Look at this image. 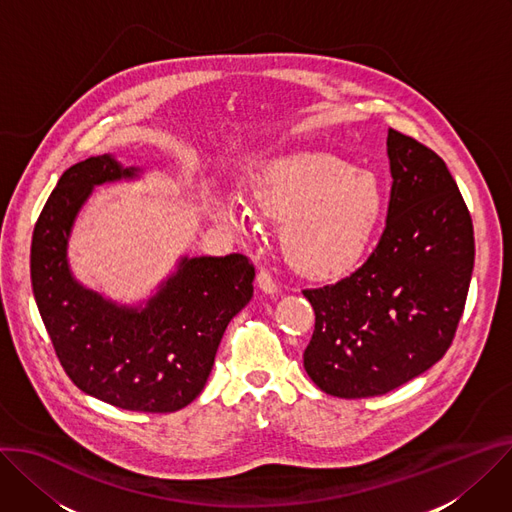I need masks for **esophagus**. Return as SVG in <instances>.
I'll use <instances>...</instances> for the list:
<instances>
[{"label": "esophagus", "instance_id": "esophagus-1", "mask_svg": "<svg viewBox=\"0 0 512 512\" xmlns=\"http://www.w3.org/2000/svg\"><path fill=\"white\" fill-rule=\"evenodd\" d=\"M257 284H259V288L265 292V294H277V282L273 280V275L267 271V269H261L259 273H257Z\"/></svg>", "mask_w": 512, "mask_h": 512}]
</instances>
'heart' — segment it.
I'll use <instances>...</instances> for the list:
<instances>
[{
	"label": "heart",
	"instance_id": "1",
	"mask_svg": "<svg viewBox=\"0 0 512 512\" xmlns=\"http://www.w3.org/2000/svg\"><path fill=\"white\" fill-rule=\"evenodd\" d=\"M249 198L257 212L284 222L282 249L304 275L329 277L349 269L367 249L384 210L378 177L329 153H298L251 175ZM216 218L241 226L243 218L208 192Z\"/></svg>",
	"mask_w": 512,
	"mask_h": 512
}]
</instances>
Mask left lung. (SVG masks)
Returning <instances> with one entry per match:
<instances>
[{"label":"left lung","instance_id":"obj_1","mask_svg":"<svg viewBox=\"0 0 512 512\" xmlns=\"http://www.w3.org/2000/svg\"><path fill=\"white\" fill-rule=\"evenodd\" d=\"M392 190L378 247L349 277L304 290L316 322L304 351L331 396H382L449 349L474 269V226L445 161L390 128Z\"/></svg>","mask_w":512,"mask_h":512}]
</instances>
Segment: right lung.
<instances>
[{
  "label": "right lung",
  "mask_w": 512,
  "mask_h": 512,
  "mask_svg": "<svg viewBox=\"0 0 512 512\" xmlns=\"http://www.w3.org/2000/svg\"><path fill=\"white\" fill-rule=\"evenodd\" d=\"M112 155L69 167L32 235V292L55 353L85 394L134 412H175L200 396L232 316L253 298L255 267L241 253L181 257L145 306L81 286L67 261L73 222L96 185L134 179Z\"/></svg>",
  "instance_id": "add662e5"
}]
</instances>
